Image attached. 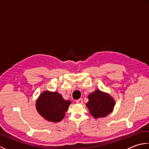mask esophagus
I'll use <instances>...</instances> for the list:
<instances>
[{
  "instance_id": "esophagus-1",
  "label": "esophagus",
  "mask_w": 149,
  "mask_h": 149,
  "mask_svg": "<svg viewBox=\"0 0 149 149\" xmlns=\"http://www.w3.org/2000/svg\"><path fill=\"white\" fill-rule=\"evenodd\" d=\"M76 102H77V104H82L83 103V99H78V100H76Z\"/></svg>"
}]
</instances>
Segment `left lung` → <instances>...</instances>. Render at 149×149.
Listing matches in <instances>:
<instances>
[{
  "mask_svg": "<svg viewBox=\"0 0 149 149\" xmlns=\"http://www.w3.org/2000/svg\"><path fill=\"white\" fill-rule=\"evenodd\" d=\"M86 107L94 118L106 117L113 111L115 101L109 93L96 90L88 97Z\"/></svg>",
  "mask_w": 149,
  "mask_h": 149,
  "instance_id": "1",
  "label": "left lung"
}]
</instances>
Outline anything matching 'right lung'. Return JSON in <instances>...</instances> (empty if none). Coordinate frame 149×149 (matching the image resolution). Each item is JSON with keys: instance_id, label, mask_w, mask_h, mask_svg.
Instances as JSON below:
<instances>
[{"instance_id": "right-lung-1", "label": "right lung", "mask_w": 149, "mask_h": 149, "mask_svg": "<svg viewBox=\"0 0 149 149\" xmlns=\"http://www.w3.org/2000/svg\"><path fill=\"white\" fill-rule=\"evenodd\" d=\"M70 104V100H65L57 91L46 90L41 93L36 100V108L47 121L59 122L65 117Z\"/></svg>"}]
</instances>
